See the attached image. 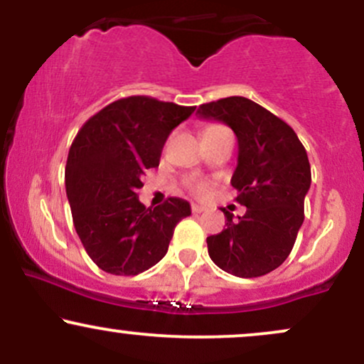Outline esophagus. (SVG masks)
<instances>
[{"instance_id": "esophagus-1", "label": "esophagus", "mask_w": 364, "mask_h": 364, "mask_svg": "<svg viewBox=\"0 0 364 364\" xmlns=\"http://www.w3.org/2000/svg\"><path fill=\"white\" fill-rule=\"evenodd\" d=\"M203 210H205V207L196 205V203H193V205H191V212H193V214H202Z\"/></svg>"}]
</instances>
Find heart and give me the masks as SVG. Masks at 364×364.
Returning <instances> with one entry per match:
<instances>
[{
    "label": "heart",
    "instance_id": "obj_1",
    "mask_svg": "<svg viewBox=\"0 0 364 364\" xmlns=\"http://www.w3.org/2000/svg\"><path fill=\"white\" fill-rule=\"evenodd\" d=\"M208 128H214V127H208ZM207 128V129H208ZM190 188H191V191H193V193L196 195V196H203L208 191V186H207V183H203V181H195V183H191L190 185Z\"/></svg>",
    "mask_w": 364,
    "mask_h": 364
}]
</instances>
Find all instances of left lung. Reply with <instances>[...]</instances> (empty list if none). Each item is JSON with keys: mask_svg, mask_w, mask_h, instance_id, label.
Masks as SVG:
<instances>
[{"mask_svg": "<svg viewBox=\"0 0 364 364\" xmlns=\"http://www.w3.org/2000/svg\"><path fill=\"white\" fill-rule=\"evenodd\" d=\"M198 116L223 121L237 139V166L231 185L246 214L208 236L212 262L236 277H260L289 257L304 220V196L311 185L306 150L286 121L240 95L202 104Z\"/></svg>", "mask_w": 364, "mask_h": 364, "instance_id": "8db88e82", "label": "left lung"}]
</instances>
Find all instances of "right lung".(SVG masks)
<instances>
[{"mask_svg": "<svg viewBox=\"0 0 364 364\" xmlns=\"http://www.w3.org/2000/svg\"><path fill=\"white\" fill-rule=\"evenodd\" d=\"M193 106L132 95L111 102L78 129L65 185L73 224L92 262L104 272L136 275L168 253L174 228L191 214L183 198L147 208L141 176L157 168L169 133Z\"/></svg>", "mask_w": 364, "mask_h": 364, "instance_id": "right-lung-1", "label": "right lung"}]
</instances>
